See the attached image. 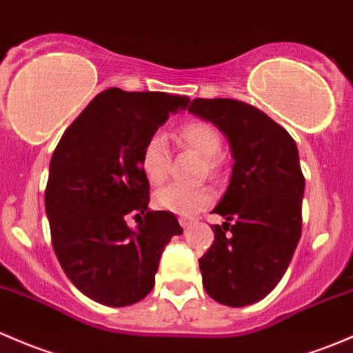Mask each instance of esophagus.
Segmentation results:
<instances>
[{"label":"esophagus","instance_id":"34e87169","mask_svg":"<svg viewBox=\"0 0 353 353\" xmlns=\"http://www.w3.org/2000/svg\"><path fill=\"white\" fill-rule=\"evenodd\" d=\"M191 221H192L191 218H186V216H181L179 218V225L183 226V228H188V226L191 225Z\"/></svg>","mask_w":353,"mask_h":353}]
</instances>
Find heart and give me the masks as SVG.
Instances as JSON below:
<instances>
[{
  "mask_svg": "<svg viewBox=\"0 0 353 353\" xmlns=\"http://www.w3.org/2000/svg\"><path fill=\"white\" fill-rule=\"evenodd\" d=\"M179 139L184 145L194 148L206 159L210 169L216 167V155L221 152V135L208 121L194 120L184 125L179 132ZM170 152L162 133L155 132L148 135L140 150V169L152 186H159L165 181L169 170ZM155 206L159 210L170 211L184 216H192L208 208L213 196L208 189H184L181 186H167L155 192Z\"/></svg>",
  "mask_w": 353,
  "mask_h": 353,
  "instance_id": "heart-1",
  "label": "heart"
}]
</instances>
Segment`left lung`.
<instances>
[{"label":"left lung","mask_w":353,"mask_h":353,"mask_svg":"<svg viewBox=\"0 0 353 353\" xmlns=\"http://www.w3.org/2000/svg\"><path fill=\"white\" fill-rule=\"evenodd\" d=\"M189 111L225 133L235 161L213 210L226 221L213 225L214 242L199 259L203 285L226 306L254 304L283 279L301 239L298 147L264 111L239 99L196 98Z\"/></svg>","instance_id":"1"}]
</instances>
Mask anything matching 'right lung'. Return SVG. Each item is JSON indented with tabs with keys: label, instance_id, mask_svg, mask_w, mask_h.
I'll return each instance as SVG.
<instances>
[{
	"label": "right lung",
	"instance_id": "1",
	"mask_svg": "<svg viewBox=\"0 0 353 353\" xmlns=\"http://www.w3.org/2000/svg\"><path fill=\"white\" fill-rule=\"evenodd\" d=\"M188 103L167 92L106 89L52 154L46 188L52 247L70 283L92 301L121 307L145 298L165 245L183 233L172 213L148 210L140 150ZM128 216L139 220L135 230Z\"/></svg>",
	"mask_w": 353,
	"mask_h": 353
}]
</instances>
